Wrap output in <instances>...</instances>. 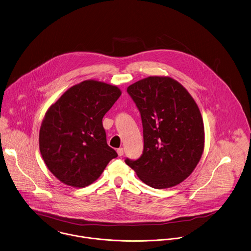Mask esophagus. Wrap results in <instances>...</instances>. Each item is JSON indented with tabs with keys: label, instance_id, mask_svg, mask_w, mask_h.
Listing matches in <instances>:
<instances>
[{
	"label": "esophagus",
	"instance_id": "1",
	"mask_svg": "<svg viewBox=\"0 0 251 251\" xmlns=\"http://www.w3.org/2000/svg\"><path fill=\"white\" fill-rule=\"evenodd\" d=\"M116 151H117L118 156H122V155L124 154V151H123V149H122V148H121V149H118Z\"/></svg>",
	"mask_w": 251,
	"mask_h": 251
}]
</instances>
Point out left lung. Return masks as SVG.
I'll return each instance as SVG.
<instances>
[{"mask_svg":"<svg viewBox=\"0 0 251 251\" xmlns=\"http://www.w3.org/2000/svg\"><path fill=\"white\" fill-rule=\"evenodd\" d=\"M144 129V151L125 159L139 178L156 189L173 187L200 161L204 144L200 109L187 90L171 77L150 76L127 88Z\"/></svg>","mask_w":251,"mask_h":251,"instance_id":"obj_1","label":"left lung"}]
</instances>
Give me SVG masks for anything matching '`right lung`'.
Wrapping results in <instances>:
<instances>
[{
	"mask_svg": "<svg viewBox=\"0 0 251 251\" xmlns=\"http://www.w3.org/2000/svg\"><path fill=\"white\" fill-rule=\"evenodd\" d=\"M120 95L116 86L85 80L67 90L47 111L40 130V151L60 181L88 186L117 157L107 146L101 120Z\"/></svg>",
	"mask_w": 251,
	"mask_h": 251,
	"instance_id": "right-lung-1",
	"label": "right lung"
}]
</instances>
